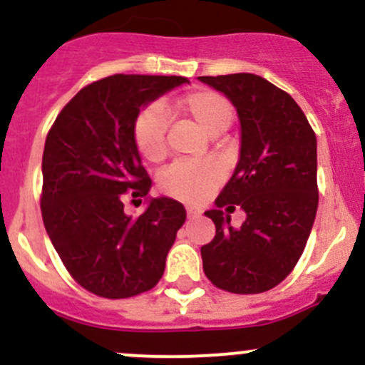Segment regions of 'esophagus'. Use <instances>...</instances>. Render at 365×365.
I'll return each mask as SVG.
<instances>
[{
    "mask_svg": "<svg viewBox=\"0 0 365 365\" xmlns=\"http://www.w3.org/2000/svg\"><path fill=\"white\" fill-rule=\"evenodd\" d=\"M185 210H187V217H196V215H200L201 213V210L197 208V206H192V205H187L185 206Z\"/></svg>",
    "mask_w": 365,
    "mask_h": 365,
    "instance_id": "34e87169",
    "label": "esophagus"
}]
</instances>
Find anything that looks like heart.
<instances>
[{
  "label": "heart",
  "instance_id": "heart-1",
  "mask_svg": "<svg viewBox=\"0 0 365 365\" xmlns=\"http://www.w3.org/2000/svg\"><path fill=\"white\" fill-rule=\"evenodd\" d=\"M173 109L189 116L210 138L222 134L233 121V108L212 90H194L176 97ZM168 118L159 104L143 109L134 121V143L143 159L155 162L165 153ZM219 169L210 162H176L160 176V189L183 201H197L219 182Z\"/></svg>",
  "mask_w": 365,
  "mask_h": 365
}]
</instances>
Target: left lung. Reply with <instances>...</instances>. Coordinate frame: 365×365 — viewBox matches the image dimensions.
<instances>
[{
    "instance_id": "8db88e82",
    "label": "left lung",
    "mask_w": 365,
    "mask_h": 365,
    "mask_svg": "<svg viewBox=\"0 0 365 365\" xmlns=\"http://www.w3.org/2000/svg\"><path fill=\"white\" fill-rule=\"evenodd\" d=\"M197 79L226 95L240 120L237 168L205 212L215 237L201 247L203 270L226 292H268L295 268L314 224L316 135L297 102L256 73ZM235 204L246 213L240 228L230 226Z\"/></svg>"
}]
</instances>
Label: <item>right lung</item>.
I'll return each mask as SVG.
<instances>
[{
  "label": "right lung",
  "mask_w": 365,
  "mask_h": 365,
  "mask_svg": "<svg viewBox=\"0 0 365 365\" xmlns=\"http://www.w3.org/2000/svg\"><path fill=\"white\" fill-rule=\"evenodd\" d=\"M182 76L114 73L95 81L61 109L42 157V217L65 268L88 292L127 298L160 281L185 208L150 197L138 217L123 212L125 194L146 197L152 182L135 148L141 109Z\"/></svg>",
  "instance_id": "add662e5"
}]
</instances>
